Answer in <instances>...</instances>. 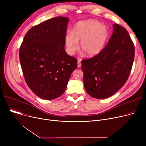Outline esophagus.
I'll use <instances>...</instances> for the list:
<instances>
[{
  "label": "esophagus",
  "mask_w": 146,
  "mask_h": 146,
  "mask_svg": "<svg viewBox=\"0 0 146 146\" xmlns=\"http://www.w3.org/2000/svg\"><path fill=\"white\" fill-rule=\"evenodd\" d=\"M78 67H81V63H80V60H78Z\"/></svg>",
  "instance_id": "34e87169"
}]
</instances>
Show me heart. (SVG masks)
Listing matches in <instances>:
<instances>
[{
	"label": "heart",
	"instance_id": "1",
	"mask_svg": "<svg viewBox=\"0 0 146 146\" xmlns=\"http://www.w3.org/2000/svg\"><path fill=\"white\" fill-rule=\"evenodd\" d=\"M110 35L107 27L94 20L78 22L74 25L72 33L64 38L66 51L69 55H73L80 48L88 56H95L104 49Z\"/></svg>",
	"mask_w": 146,
	"mask_h": 146
}]
</instances>
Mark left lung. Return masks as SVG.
Returning <instances> with one entry per match:
<instances>
[{"instance_id": "8db88e82", "label": "left lung", "mask_w": 146, "mask_h": 146, "mask_svg": "<svg viewBox=\"0 0 146 146\" xmlns=\"http://www.w3.org/2000/svg\"><path fill=\"white\" fill-rule=\"evenodd\" d=\"M108 44L96 56L82 61L84 87L92 97L105 99L115 94L131 72L134 45L127 31L113 24Z\"/></svg>"}]
</instances>
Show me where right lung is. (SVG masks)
Returning a JSON list of instances; mask_svg holds the SVG:
<instances>
[{
	"instance_id": "obj_1",
	"label": "right lung",
	"mask_w": 146,
	"mask_h": 146,
	"mask_svg": "<svg viewBox=\"0 0 146 146\" xmlns=\"http://www.w3.org/2000/svg\"><path fill=\"white\" fill-rule=\"evenodd\" d=\"M68 18L58 17L31 28L23 40L19 60L28 87L47 100L62 95L77 59L68 56L64 46Z\"/></svg>"
}]
</instances>
